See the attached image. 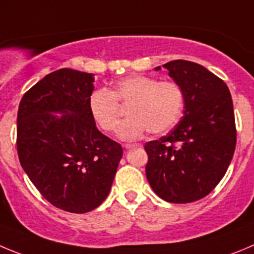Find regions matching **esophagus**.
Instances as JSON below:
<instances>
[{
  "label": "esophagus",
  "instance_id": "obj_1",
  "mask_svg": "<svg viewBox=\"0 0 254 254\" xmlns=\"http://www.w3.org/2000/svg\"><path fill=\"white\" fill-rule=\"evenodd\" d=\"M138 146H141V144H125L124 148L130 149V148H138Z\"/></svg>",
  "mask_w": 254,
  "mask_h": 254
}]
</instances>
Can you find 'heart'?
<instances>
[{"instance_id": "b5f03b06", "label": "heart", "mask_w": 254, "mask_h": 254, "mask_svg": "<svg viewBox=\"0 0 254 254\" xmlns=\"http://www.w3.org/2000/svg\"><path fill=\"white\" fill-rule=\"evenodd\" d=\"M119 104L130 105V119L119 129V138L132 141L149 130L153 134H162L172 129L183 111L184 92L177 82L158 81L145 75L124 77L111 91L96 90L89 99V110L103 131L114 132L119 127Z\"/></svg>"}]
</instances>
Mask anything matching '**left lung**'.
Returning a JSON list of instances; mask_svg holds the SVG:
<instances>
[{"label": "left lung", "mask_w": 254, "mask_h": 254, "mask_svg": "<svg viewBox=\"0 0 254 254\" xmlns=\"http://www.w3.org/2000/svg\"><path fill=\"white\" fill-rule=\"evenodd\" d=\"M163 67L183 89L184 111L174 129L144 145L146 178L167 202H195L217 187L233 158V101L226 82L204 66L174 60Z\"/></svg>", "instance_id": "1"}]
</instances>
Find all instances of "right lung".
Returning a JSON list of instances; mask_svg holds the SVG:
<instances>
[{
	"label": "right lung",
	"mask_w": 254,
	"mask_h": 254,
	"mask_svg": "<svg viewBox=\"0 0 254 254\" xmlns=\"http://www.w3.org/2000/svg\"><path fill=\"white\" fill-rule=\"evenodd\" d=\"M92 73L60 68L31 87L18 106L21 167L46 200L70 213L90 212L105 200L123 156L122 145L92 120Z\"/></svg>",
	"instance_id": "obj_1"
}]
</instances>
